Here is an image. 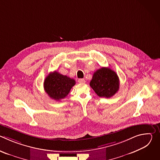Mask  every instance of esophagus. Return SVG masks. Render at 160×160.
I'll return each mask as SVG.
<instances>
[{
    "instance_id": "1",
    "label": "esophagus",
    "mask_w": 160,
    "mask_h": 160,
    "mask_svg": "<svg viewBox=\"0 0 160 160\" xmlns=\"http://www.w3.org/2000/svg\"><path fill=\"white\" fill-rule=\"evenodd\" d=\"M78 82L80 83H85V81L83 78H80V79H78Z\"/></svg>"
}]
</instances>
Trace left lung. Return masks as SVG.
I'll return each instance as SVG.
<instances>
[{
  "label": "left lung",
  "mask_w": 160,
  "mask_h": 160,
  "mask_svg": "<svg viewBox=\"0 0 160 160\" xmlns=\"http://www.w3.org/2000/svg\"><path fill=\"white\" fill-rule=\"evenodd\" d=\"M90 85L98 96L109 98L118 92L120 81L116 72L102 67L94 72Z\"/></svg>",
  "instance_id": "obj_1"
}]
</instances>
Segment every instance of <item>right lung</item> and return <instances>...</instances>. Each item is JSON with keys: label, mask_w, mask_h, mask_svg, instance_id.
Instances as JSON below:
<instances>
[{"label": "right lung", "mask_w": 160, "mask_h": 160, "mask_svg": "<svg viewBox=\"0 0 160 160\" xmlns=\"http://www.w3.org/2000/svg\"><path fill=\"white\" fill-rule=\"evenodd\" d=\"M75 83L74 79L55 71L50 73L45 78L43 87L45 92L51 98L60 101L68 96Z\"/></svg>", "instance_id": "add662e5"}]
</instances>
